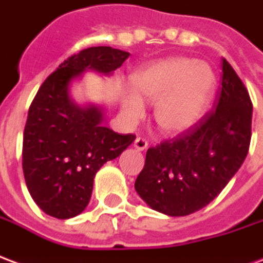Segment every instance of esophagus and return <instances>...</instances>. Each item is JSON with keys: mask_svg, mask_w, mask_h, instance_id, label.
Here are the masks:
<instances>
[{"mask_svg": "<svg viewBox=\"0 0 263 263\" xmlns=\"http://www.w3.org/2000/svg\"><path fill=\"white\" fill-rule=\"evenodd\" d=\"M147 141L144 139H141V137H137V139L134 140V148L139 151H144L147 148Z\"/></svg>", "mask_w": 263, "mask_h": 263, "instance_id": "obj_1", "label": "esophagus"}]
</instances>
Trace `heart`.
<instances>
[{"instance_id":"1","label":"heart","mask_w":263,"mask_h":263,"mask_svg":"<svg viewBox=\"0 0 263 263\" xmlns=\"http://www.w3.org/2000/svg\"><path fill=\"white\" fill-rule=\"evenodd\" d=\"M214 84L216 78L210 67L185 57L157 61L130 77L134 93L144 101L155 102L157 124L168 134L186 132L202 119ZM137 97L124 93L122 99L124 112L133 120L141 118L144 112L143 102Z\"/></svg>"}]
</instances>
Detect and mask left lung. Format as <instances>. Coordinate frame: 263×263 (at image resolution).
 Segmentation results:
<instances>
[{
    "mask_svg": "<svg viewBox=\"0 0 263 263\" xmlns=\"http://www.w3.org/2000/svg\"><path fill=\"white\" fill-rule=\"evenodd\" d=\"M251 123L250 93L223 59L214 109L179 137L147 150L136 192L153 210L172 217L208 206L242 165L250 148Z\"/></svg>",
    "mask_w": 263,
    "mask_h": 263,
    "instance_id": "obj_1",
    "label": "left lung"
}]
</instances>
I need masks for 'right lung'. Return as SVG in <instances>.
<instances>
[{
    "mask_svg": "<svg viewBox=\"0 0 263 263\" xmlns=\"http://www.w3.org/2000/svg\"><path fill=\"white\" fill-rule=\"evenodd\" d=\"M129 55L109 46L81 50L46 78L30 105L22 147L25 182L34 203L51 217L66 220L84 212L97 172L136 139L106 127L103 106H81L70 95L71 82L85 71L112 76Z\"/></svg>",
    "mask_w": 263,
    "mask_h": 263,
    "instance_id": "right-lung-1",
    "label": "right lung"
}]
</instances>
